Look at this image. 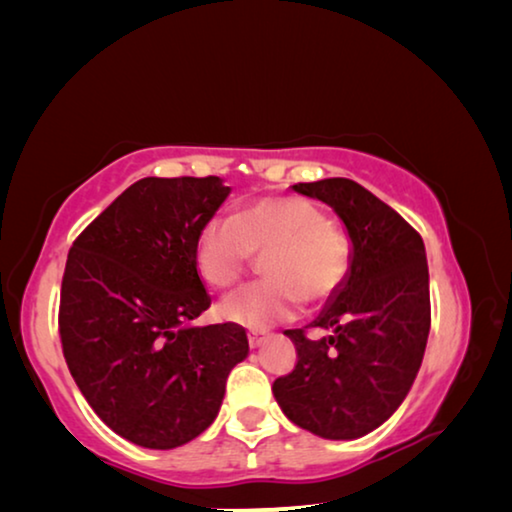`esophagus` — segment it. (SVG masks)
<instances>
[{
	"label": "esophagus",
	"mask_w": 512,
	"mask_h": 512,
	"mask_svg": "<svg viewBox=\"0 0 512 512\" xmlns=\"http://www.w3.org/2000/svg\"><path fill=\"white\" fill-rule=\"evenodd\" d=\"M262 334H257V332H248V345H250V348H259V345H262Z\"/></svg>",
	"instance_id": "34e87169"
}]
</instances>
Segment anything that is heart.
Masks as SVG:
<instances>
[{
	"mask_svg": "<svg viewBox=\"0 0 512 512\" xmlns=\"http://www.w3.org/2000/svg\"><path fill=\"white\" fill-rule=\"evenodd\" d=\"M262 255L264 280L223 300L221 316L250 329L296 318L302 302L325 305L348 280L352 244L348 232L318 205L298 196H262L235 216L216 214L203 223L194 264L212 289H230Z\"/></svg>",
	"mask_w": 512,
	"mask_h": 512,
	"instance_id": "b5f03b06",
	"label": "heart"
}]
</instances>
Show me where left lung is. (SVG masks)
Returning <instances> with one entry per match:
<instances>
[{
    "label": "left lung",
    "mask_w": 512,
    "mask_h": 512,
    "mask_svg": "<svg viewBox=\"0 0 512 512\" xmlns=\"http://www.w3.org/2000/svg\"><path fill=\"white\" fill-rule=\"evenodd\" d=\"M293 189L334 207L352 239L348 280L327 302L311 339L287 329L298 361L273 395L298 427L329 440L366 436L409 393L431 327L429 268L420 232L348 178Z\"/></svg>",
    "instance_id": "obj_1"
}]
</instances>
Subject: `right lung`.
Returning <instances> with one entry per match:
<instances>
[{"label":"right lung","mask_w":512,"mask_h":512,"mask_svg":"<svg viewBox=\"0 0 512 512\" xmlns=\"http://www.w3.org/2000/svg\"><path fill=\"white\" fill-rule=\"evenodd\" d=\"M228 194L219 176L142 178L69 248L65 361L94 413L140 447L173 449L210 427L248 354L244 327H192L212 305L194 244Z\"/></svg>","instance_id":"obj_1"}]
</instances>
